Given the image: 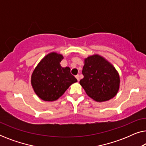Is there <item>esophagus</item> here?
Here are the masks:
<instances>
[{
  "mask_svg": "<svg viewBox=\"0 0 146 146\" xmlns=\"http://www.w3.org/2000/svg\"><path fill=\"white\" fill-rule=\"evenodd\" d=\"M76 78L78 82H79L80 81V76L79 75H76Z\"/></svg>",
  "mask_w": 146,
  "mask_h": 146,
  "instance_id": "34e87169",
  "label": "esophagus"
}]
</instances>
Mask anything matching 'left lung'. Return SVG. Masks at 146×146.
Masks as SVG:
<instances>
[{
    "label": "left lung",
    "mask_w": 146,
    "mask_h": 146,
    "mask_svg": "<svg viewBox=\"0 0 146 146\" xmlns=\"http://www.w3.org/2000/svg\"><path fill=\"white\" fill-rule=\"evenodd\" d=\"M80 84L87 95L96 102L109 100L117 94L119 76L115 68L99 55H93L84 60Z\"/></svg>",
    "instance_id": "8db88e82"
}]
</instances>
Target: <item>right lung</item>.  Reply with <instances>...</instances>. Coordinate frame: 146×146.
<instances>
[{
    "label": "right lung",
    "instance_id": "obj_1",
    "mask_svg": "<svg viewBox=\"0 0 146 146\" xmlns=\"http://www.w3.org/2000/svg\"><path fill=\"white\" fill-rule=\"evenodd\" d=\"M63 56L52 52L46 56L36 67L31 77L35 93L42 100L52 102L59 98L77 80L69 67L62 68L60 62Z\"/></svg>",
    "mask_w": 146,
    "mask_h": 146
}]
</instances>
